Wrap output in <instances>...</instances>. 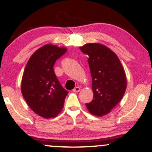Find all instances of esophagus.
Here are the masks:
<instances>
[{
	"mask_svg": "<svg viewBox=\"0 0 152 152\" xmlns=\"http://www.w3.org/2000/svg\"><path fill=\"white\" fill-rule=\"evenodd\" d=\"M80 89H81V88H80L79 87L76 86V87H75L74 89H73V91H74V92H79Z\"/></svg>",
	"mask_w": 152,
	"mask_h": 152,
	"instance_id": "34e87169",
	"label": "esophagus"
}]
</instances>
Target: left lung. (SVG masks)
<instances>
[{
    "instance_id": "obj_1",
    "label": "left lung",
    "mask_w": 152,
    "mask_h": 152,
    "mask_svg": "<svg viewBox=\"0 0 152 152\" xmlns=\"http://www.w3.org/2000/svg\"><path fill=\"white\" fill-rule=\"evenodd\" d=\"M88 56L92 77L93 100L86 104L91 114H109L121 100L126 88V77L121 61L115 53L100 43H86L80 47Z\"/></svg>"
}]
</instances>
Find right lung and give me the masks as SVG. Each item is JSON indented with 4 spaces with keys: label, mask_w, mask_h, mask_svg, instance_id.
Returning a JSON list of instances; mask_svg holds the SVG:
<instances>
[{
    "label": "right lung",
    "mask_w": 152,
    "mask_h": 152,
    "mask_svg": "<svg viewBox=\"0 0 152 152\" xmlns=\"http://www.w3.org/2000/svg\"><path fill=\"white\" fill-rule=\"evenodd\" d=\"M66 50L64 47L46 44L33 53L26 66L21 81L23 96L43 118L56 117L64 107L68 91L56 78L53 66Z\"/></svg>",
    "instance_id": "add662e5"
}]
</instances>
